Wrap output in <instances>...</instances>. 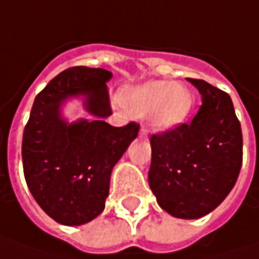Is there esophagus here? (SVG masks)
<instances>
[{"label":"esophagus","instance_id":"34e87169","mask_svg":"<svg viewBox=\"0 0 259 259\" xmlns=\"http://www.w3.org/2000/svg\"><path fill=\"white\" fill-rule=\"evenodd\" d=\"M140 134H141V137H145V135L148 134V130H147V128H144V126H143V128L140 130Z\"/></svg>","mask_w":259,"mask_h":259}]
</instances>
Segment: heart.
Masks as SVG:
<instances>
[{
    "label": "heart",
    "mask_w": 259,
    "mask_h": 259,
    "mask_svg": "<svg viewBox=\"0 0 259 259\" xmlns=\"http://www.w3.org/2000/svg\"><path fill=\"white\" fill-rule=\"evenodd\" d=\"M122 105L131 114L148 115L150 122L157 128H170L186 118L192 99L183 85L153 80L125 91Z\"/></svg>",
    "instance_id": "heart-1"
}]
</instances>
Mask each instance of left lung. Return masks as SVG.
Returning a JSON list of instances; mask_svg holds the SVG:
<instances>
[{"label":"left lung","instance_id":"8db88e82","mask_svg":"<svg viewBox=\"0 0 259 259\" xmlns=\"http://www.w3.org/2000/svg\"><path fill=\"white\" fill-rule=\"evenodd\" d=\"M202 95L192 122L151 135L148 183L167 213L197 219L232 190L242 165V131L231 96L200 79Z\"/></svg>","mask_w":259,"mask_h":259}]
</instances>
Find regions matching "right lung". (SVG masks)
<instances>
[{
	"label": "right lung",
	"mask_w": 259,
	"mask_h": 259,
	"mask_svg": "<svg viewBox=\"0 0 259 259\" xmlns=\"http://www.w3.org/2000/svg\"><path fill=\"white\" fill-rule=\"evenodd\" d=\"M105 69L76 66L53 77L35 96L23 134V168L38 206L62 225L77 226L102 213L114 165L140 125L112 126L104 119L112 114ZM83 96L94 121L67 124L60 106L69 97Z\"/></svg>",
	"instance_id": "1"
}]
</instances>
